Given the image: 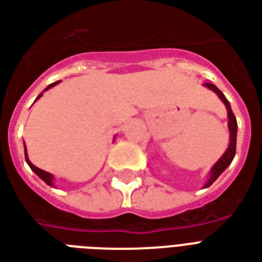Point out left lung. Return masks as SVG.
<instances>
[{
	"label": "left lung",
	"instance_id": "8db88e82",
	"mask_svg": "<svg viewBox=\"0 0 262 262\" xmlns=\"http://www.w3.org/2000/svg\"><path fill=\"white\" fill-rule=\"evenodd\" d=\"M205 86L210 89V90H213L216 94L220 97L224 105H226L227 108V112H228V128H230V146H228V149L224 154H223V157L219 160L217 163L214 164L213 168H212V172H210V178H209L208 183L205 184V187H209L210 184L213 183L214 180L217 179L219 176L222 175V172H224L228 165L231 164V161L234 160V156H235V151H236V128H238V124H236V119H235V115L232 113L231 111V106H230V102H228V99L224 97L222 91L219 90L217 87L212 84V83H205Z\"/></svg>",
	"mask_w": 262,
	"mask_h": 262
}]
</instances>
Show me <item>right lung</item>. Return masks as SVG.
I'll return each mask as SVG.
<instances>
[{
  "label": "right lung",
  "mask_w": 262,
  "mask_h": 262,
  "mask_svg": "<svg viewBox=\"0 0 262 262\" xmlns=\"http://www.w3.org/2000/svg\"><path fill=\"white\" fill-rule=\"evenodd\" d=\"M58 82H60V80H58ZM58 82H54V83H52V84H49L48 89H50V87L56 86V84H57ZM48 89H46V90H48ZM40 95H42V94L38 95V98H39ZM38 98H36V99H38ZM24 154H26V161H27L28 165H30V168H31L32 171L35 172L36 175L39 176L40 179L43 180L45 183L49 184V186H53V176L50 175L49 172H46V171H43V169H39V168H38V167H35V165H34V164H32L31 161H30V160H28V157H27V150H26V145H24Z\"/></svg>",
  "instance_id": "1"
}]
</instances>
